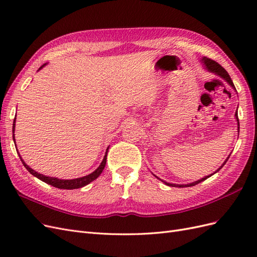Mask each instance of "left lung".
Wrapping results in <instances>:
<instances>
[{"label":"left lung","mask_w":257,"mask_h":257,"mask_svg":"<svg viewBox=\"0 0 257 257\" xmlns=\"http://www.w3.org/2000/svg\"><path fill=\"white\" fill-rule=\"evenodd\" d=\"M200 62L201 63H203V65L205 66V68L207 69L208 72H210V73H213L214 75H217L219 77H221L222 79H224L225 81H226L230 87L234 89L235 91H236V88H235V85H234V83H232V81H231V79H230V77H229V75H228V73L225 71V69L219 64V63H216L215 61H213V60H211V59H208L207 57H203L200 59ZM235 118H236V120H237V125H238V134H239V119H238V111H236V113H235ZM230 155V154H229ZM229 155H228V158L224 161V163L222 164V166L220 167V168H217L215 172L213 173V174H211V175H208V176H206L205 178H201L200 180H197V181H194V182H192V183H188V184H175V183H168V182H166V181H164V180H162V179H160L159 177H157L158 179H160V180L162 181V182H164L166 185H169V186H175V188H185V186H193V185H196V184H198L199 182H201V181H204V180H206L207 178H209V177H211L212 175H214L215 173H217L219 172V170L225 165V163L227 162V160L229 159Z\"/></svg>","instance_id":"left-lung-1"}]
</instances>
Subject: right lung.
<instances>
[{"label": "right lung", "instance_id": "right-lung-1", "mask_svg": "<svg viewBox=\"0 0 257 257\" xmlns=\"http://www.w3.org/2000/svg\"><path fill=\"white\" fill-rule=\"evenodd\" d=\"M46 65H47V63L43 64L40 68H38V71H41V69H42L44 66H46ZM15 125H16V118H15L14 123H13V139H14L15 146H16V141H15V134H14V133H15V127H16ZM108 149H109V148H107V149H106V153H105V155H104V159H103L102 163H100V165L94 170V172L89 174V175H87V176H84V177L76 178V179H68V180H66V179H58V178H54V177H47V176H45V175H42V174H40V173L35 172L34 169L30 168V166H28V164H26V162L22 160L20 153L18 152V149H17V153L19 154V158H20V160H21V162H22L23 166H25V167L29 170V173L32 174L34 177L38 178V179H40V180L46 182L47 184H50V185L54 186V188L63 189V190H74V189L82 188V186L89 184V183L92 182L93 180H95V179H96L100 174H102V172H103L104 168H105V165H106Z\"/></svg>", "mask_w": 257, "mask_h": 257}]
</instances>
